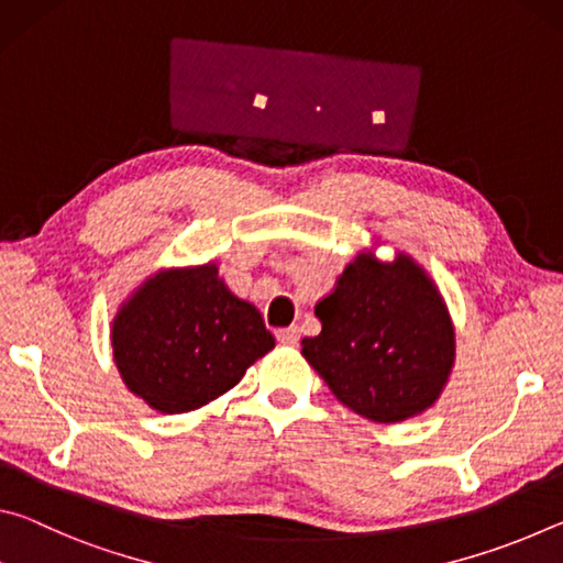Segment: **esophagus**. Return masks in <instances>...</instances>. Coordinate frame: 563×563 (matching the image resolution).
<instances>
[{"instance_id":"esophagus-1","label":"esophagus","mask_w":563,"mask_h":563,"mask_svg":"<svg viewBox=\"0 0 563 563\" xmlns=\"http://www.w3.org/2000/svg\"><path fill=\"white\" fill-rule=\"evenodd\" d=\"M275 338H278V342H283V345H298V342H300V328L298 325L280 328V330H275Z\"/></svg>"}]
</instances>
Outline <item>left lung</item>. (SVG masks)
Here are the masks:
<instances>
[{
    "instance_id": "1",
    "label": "left lung",
    "mask_w": 563,
    "mask_h": 563,
    "mask_svg": "<svg viewBox=\"0 0 563 563\" xmlns=\"http://www.w3.org/2000/svg\"><path fill=\"white\" fill-rule=\"evenodd\" d=\"M318 338L302 355L352 412L393 424L437 402L454 365V328L437 285L399 253H360L316 305Z\"/></svg>"
}]
</instances>
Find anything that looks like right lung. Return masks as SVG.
<instances>
[{"instance_id": "obj_1", "label": "right lung", "mask_w": 563, "mask_h": 563, "mask_svg": "<svg viewBox=\"0 0 563 563\" xmlns=\"http://www.w3.org/2000/svg\"><path fill=\"white\" fill-rule=\"evenodd\" d=\"M111 345L131 393L180 415L241 383L275 338L258 308L228 290L208 263L151 275L113 318Z\"/></svg>"}]
</instances>
